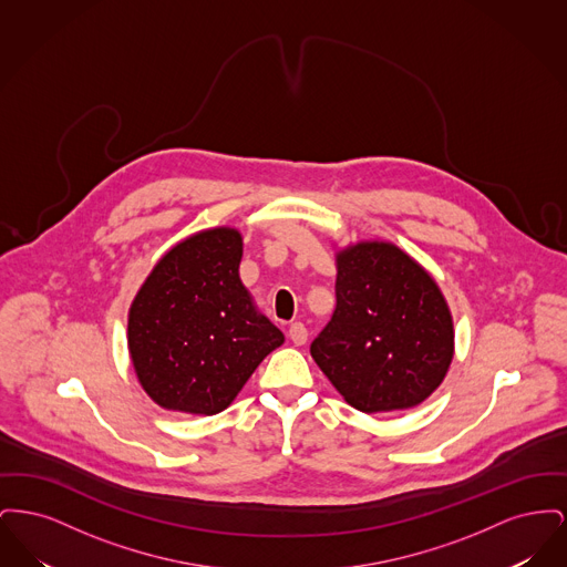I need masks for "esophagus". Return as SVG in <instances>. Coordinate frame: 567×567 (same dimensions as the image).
I'll list each match as a JSON object with an SVG mask.
<instances>
[{"label":"esophagus","instance_id":"34e87169","mask_svg":"<svg viewBox=\"0 0 567 567\" xmlns=\"http://www.w3.org/2000/svg\"><path fill=\"white\" fill-rule=\"evenodd\" d=\"M289 338L293 340V344H296V347L306 344V340H308V331H306L303 323L291 324V327H289Z\"/></svg>","mask_w":567,"mask_h":567}]
</instances>
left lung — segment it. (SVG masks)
<instances>
[{
	"label": "left lung",
	"mask_w": 567,
	"mask_h": 567,
	"mask_svg": "<svg viewBox=\"0 0 567 567\" xmlns=\"http://www.w3.org/2000/svg\"><path fill=\"white\" fill-rule=\"evenodd\" d=\"M336 310L310 354L347 404H423L449 374L455 323L435 278L389 240L336 248Z\"/></svg>",
	"instance_id": "1"
}]
</instances>
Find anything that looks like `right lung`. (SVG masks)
<instances>
[{"mask_svg":"<svg viewBox=\"0 0 567 567\" xmlns=\"http://www.w3.org/2000/svg\"><path fill=\"white\" fill-rule=\"evenodd\" d=\"M240 229H202L165 250L127 312L135 378L157 405L210 416L243 391L285 333L240 278Z\"/></svg>","mask_w":567,"mask_h":567,"instance_id":"add662e5","label":"right lung"}]
</instances>
